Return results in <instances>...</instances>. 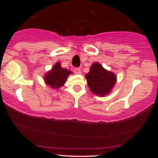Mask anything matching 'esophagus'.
<instances>
[{"instance_id":"esophagus-1","label":"esophagus","mask_w":158,"mask_h":158,"mask_svg":"<svg viewBox=\"0 0 158 158\" xmlns=\"http://www.w3.org/2000/svg\"><path fill=\"white\" fill-rule=\"evenodd\" d=\"M74 72H75L76 74H80L81 73L80 68H75V69H74Z\"/></svg>"}]
</instances>
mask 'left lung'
<instances>
[{"label":"left lung","instance_id":"1","mask_svg":"<svg viewBox=\"0 0 158 158\" xmlns=\"http://www.w3.org/2000/svg\"><path fill=\"white\" fill-rule=\"evenodd\" d=\"M85 78L91 92L100 97L110 94L117 81L115 74L106 70L98 62L90 66L89 73Z\"/></svg>","mask_w":158,"mask_h":158}]
</instances>
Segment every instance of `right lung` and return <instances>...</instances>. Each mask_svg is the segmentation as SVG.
<instances>
[{"mask_svg": "<svg viewBox=\"0 0 158 158\" xmlns=\"http://www.w3.org/2000/svg\"><path fill=\"white\" fill-rule=\"evenodd\" d=\"M72 72L67 69L62 68L59 62L56 63L51 70L45 74L44 81L47 85L53 89H59L66 82L67 78Z\"/></svg>", "mask_w": 158, "mask_h": 158, "instance_id": "right-lung-1", "label": "right lung"}]
</instances>
